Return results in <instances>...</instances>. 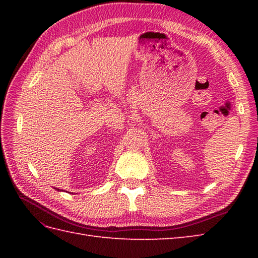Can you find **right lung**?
<instances>
[{
	"mask_svg": "<svg viewBox=\"0 0 258 258\" xmlns=\"http://www.w3.org/2000/svg\"><path fill=\"white\" fill-rule=\"evenodd\" d=\"M54 188H55V187H54ZM55 189L58 190V191H62V190H63V189H59V188H55Z\"/></svg>",
	"mask_w": 258,
	"mask_h": 258,
	"instance_id": "add662e5",
	"label": "right lung"
}]
</instances>
